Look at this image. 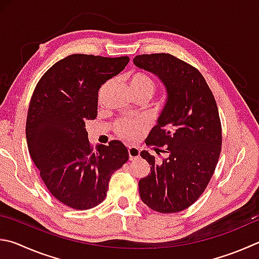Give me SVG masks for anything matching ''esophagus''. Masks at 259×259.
I'll return each instance as SVG.
<instances>
[{"label":"esophagus","mask_w":259,"mask_h":259,"mask_svg":"<svg viewBox=\"0 0 259 259\" xmlns=\"http://www.w3.org/2000/svg\"><path fill=\"white\" fill-rule=\"evenodd\" d=\"M128 153H129V159L130 161H135V159H137L140 155V150L138 147H136V146H130L128 148Z\"/></svg>","instance_id":"1"}]
</instances>
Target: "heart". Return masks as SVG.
<instances>
[{"label":"heart","mask_w":259,"mask_h":259,"mask_svg":"<svg viewBox=\"0 0 259 259\" xmlns=\"http://www.w3.org/2000/svg\"><path fill=\"white\" fill-rule=\"evenodd\" d=\"M110 86L107 82L103 91ZM130 89L135 96H143L147 100H152L156 92V83L148 74L144 72H136L130 78ZM114 133L121 139L131 142L137 139L144 131L145 124L142 120L129 119V117H120L114 122Z\"/></svg>","instance_id":"1"}]
</instances>
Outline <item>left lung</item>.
I'll return each instance as SVG.
<instances>
[{
	"mask_svg": "<svg viewBox=\"0 0 259 259\" xmlns=\"http://www.w3.org/2000/svg\"><path fill=\"white\" fill-rule=\"evenodd\" d=\"M138 68L153 72L165 84L167 102L146 145L167 158L157 163L143 150L150 173L139 180L144 204L164 214L191 206L205 191L222 149V125L213 93L191 64L168 53L135 56Z\"/></svg>",
	"mask_w": 259,
	"mask_h": 259,
	"instance_id": "left-lung-1",
	"label": "left lung"
}]
</instances>
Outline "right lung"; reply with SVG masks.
<instances>
[{
	"label": "right lung",
	"instance_id": "right-lung-1",
	"mask_svg": "<svg viewBox=\"0 0 259 259\" xmlns=\"http://www.w3.org/2000/svg\"><path fill=\"white\" fill-rule=\"evenodd\" d=\"M129 60L69 55L52 65L32 93L26 122L28 150L48 190L70 208L100 205L112 175L129 159L119 140L94 148L84 128L86 120L97 116L102 84L119 74Z\"/></svg>",
	"mask_w": 259,
	"mask_h": 259
}]
</instances>
